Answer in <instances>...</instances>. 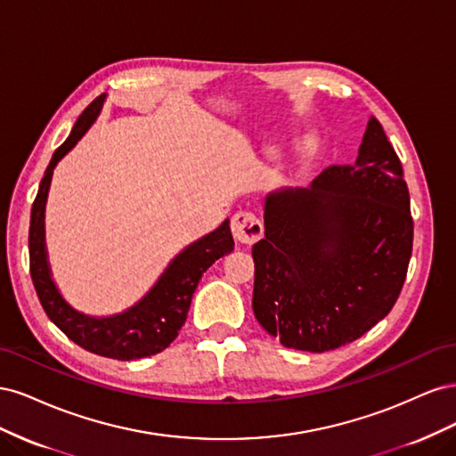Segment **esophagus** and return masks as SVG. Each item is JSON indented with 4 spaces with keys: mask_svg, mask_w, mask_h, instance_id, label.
<instances>
[{
    "mask_svg": "<svg viewBox=\"0 0 456 456\" xmlns=\"http://www.w3.org/2000/svg\"><path fill=\"white\" fill-rule=\"evenodd\" d=\"M232 233L240 243H255L262 238V223L251 211H238L232 216Z\"/></svg>",
    "mask_w": 456,
    "mask_h": 456,
    "instance_id": "34e87169",
    "label": "esophagus"
}]
</instances>
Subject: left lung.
I'll list each match as a JSON object with an SVG mask.
<instances>
[{
    "mask_svg": "<svg viewBox=\"0 0 456 456\" xmlns=\"http://www.w3.org/2000/svg\"><path fill=\"white\" fill-rule=\"evenodd\" d=\"M412 251L403 169L377 118L350 165L265 198L253 312L285 348L329 352L388 315Z\"/></svg>",
    "mask_w": 456,
    "mask_h": 456,
    "instance_id": "8db88e82",
    "label": "left lung"
}]
</instances>
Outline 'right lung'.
Wrapping results in <instances>:
<instances>
[{
  "mask_svg": "<svg viewBox=\"0 0 456 456\" xmlns=\"http://www.w3.org/2000/svg\"><path fill=\"white\" fill-rule=\"evenodd\" d=\"M104 101L106 94H101L84 110L70 136L53 154L49 167L41 178L30 215V273L41 306L68 338L96 355L129 362L163 352L178 337V330L186 322L191 295L203 272L215 260L233 251V238L230 218H226L216 230L186 245L161 272L150 291L131 308L119 314L102 317L89 315L76 310L62 297L53 280L45 245V205L51 178L57 163L79 142L81 136L99 118Z\"/></svg>",
  "mask_w": 456,
  "mask_h": 456,
  "instance_id": "right-lung-1",
  "label": "right lung"
}]
</instances>
